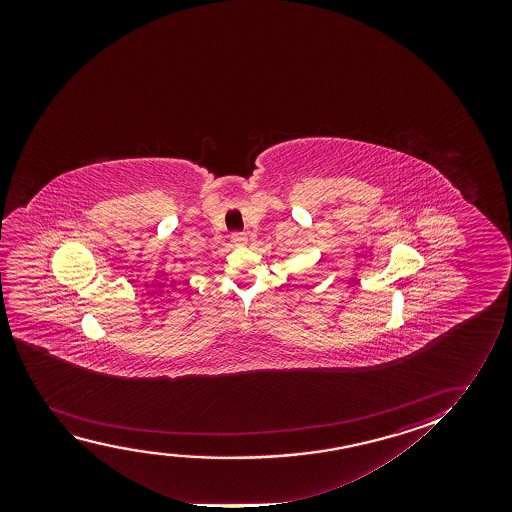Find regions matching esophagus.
I'll return each mask as SVG.
<instances>
[{
  "instance_id": "34e87169",
  "label": "esophagus",
  "mask_w": 512,
  "mask_h": 512,
  "mask_svg": "<svg viewBox=\"0 0 512 512\" xmlns=\"http://www.w3.org/2000/svg\"><path fill=\"white\" fill-rule=\"evenodd\" d=\"M231 239L234 245H245L246 234L245 232H232Z\"/></svg>"
}]
</instances>
